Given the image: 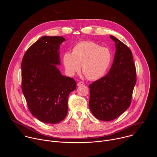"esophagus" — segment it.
<instances>
[{
	"label": "esophagus",
	"instance_id": "34e87169",
	"mask_svg": "<svg viewBox=\"0 0 157 157\" xmlns=\"http://www.w3.org/2000/svg\"><path fill=\"white\" fill-rule=\"evenodd\" d=\"M84 83L83 82L80 81V82H79L77 84V86H82V85H84Z\"/></svg>",
	"mask_w": 157,
	"mask_h": 157
}]
</instances>
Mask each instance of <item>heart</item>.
Returning <instances> with one entry per match:
<instances>
[{
  "mask_svg": "<svg viewBox=\"0 0 157 157\" xmlns=\"http://www.w3.org/2000/svg\"><path fill=\"white\" fill-rule=\"evenodd\" d=\"M113 61V54L108 48L102 47L92 41H82L73 48L72 53L66 52L63 63L66 73L74 76L81 70L90 80L102 78Z\"/></svg>",
  "mask_w": 157,
  "mask_h": 157,
  "instance_id": "1",
  "label": "heart"
}]
</instances>
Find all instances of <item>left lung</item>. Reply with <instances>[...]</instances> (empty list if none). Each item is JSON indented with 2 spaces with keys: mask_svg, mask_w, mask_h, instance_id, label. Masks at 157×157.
<instances>
[{
  "mask_svg": "<svg viewBox=\"0 0 157 157\" xmlns=\"http://www.w3.org/2000/svg\"><path fill=\"white\" fill-rule=\"evenodd\" d=\"M110 37L116 49L113 63L105 76L89 86V108L93 116L102 121L116 119L128 108L136 84L132 52L115 36Z\"/></svg>",
  "mask_w": 157,
  "mask_h": 157,
  "instance_id": "left-lung-1",
  "label": "left lung"
}]
</instances>
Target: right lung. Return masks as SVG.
I'll use <instances>...</instances> for the list:
<instances>
[{"instance_id": "right-lung-1", "label": "right lung", "mask_w": 157, "mask_h": 157, "mask_svg": "<svg viewBox=\"0 0 157 157\" xmlns=\"http://www.w3.org/2000/svg\"><path fill=\"white\" fill-rule=\"evenodd\" d=\"M62 36H43L27 50L21 61V89L32 114L40 121L57 124L68 113V96L76 89L74 79L63 76L59 47Z\"/></svg>"}]
</instances>
